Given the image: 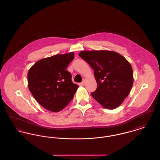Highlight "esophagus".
Listing matches in <instances>:
<instances>
[{
  "label": "esophagus",
  "mask_w": 160,
  "mask_h": 160,
  "mask_svg": "<svg viewBox=\"0 0 160 160\" xmlns=\"http://www.w3.org/2000/svg\"><path fill=\"white\" fill-rule=\"evenodd\" d=\"M85 82H86V80H85V79H83V80H82V81L81 84H82V85H84L85 84Z\"/></svg>",
  "instance_id": "1"
}]
</instances>
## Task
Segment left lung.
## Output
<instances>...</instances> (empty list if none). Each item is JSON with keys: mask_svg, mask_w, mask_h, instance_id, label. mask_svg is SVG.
<instances>
[{"mask_svg": "<svg viewBox=\"0 0 160 160\" xmlns=\"http://www.w3.org/2000/svg\"><path fill=\"white\" fill-rule=\"evenodd\" d=\"M79 56L92 67L97 82L92 98L107 109H115L129 94L133 71L129 62L114 51H82Z\"/></svg>", "mask_w": 160, "mask_h": 160, "instance_id": "1", "label": "left lung"}]
</instances>
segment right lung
<instances>
[{
    "label": "right lung",
    "mask_w": 160,
    "mask_h": 160,
    "mask_svg": "<svg viewBox=\"0 0 160 160\" xmlns=\"http://www.w3.org/2000/svg\"><path fill=\"white\" fill-rule=\"evenodd\" d=\"M74 53L55 55L35 62L28 73L31 92L42 107L52 112L65 108L73 98L78 85L66 70Z\"/></svg>",
    "instance_id": "obj_1"
}]
</instances>
